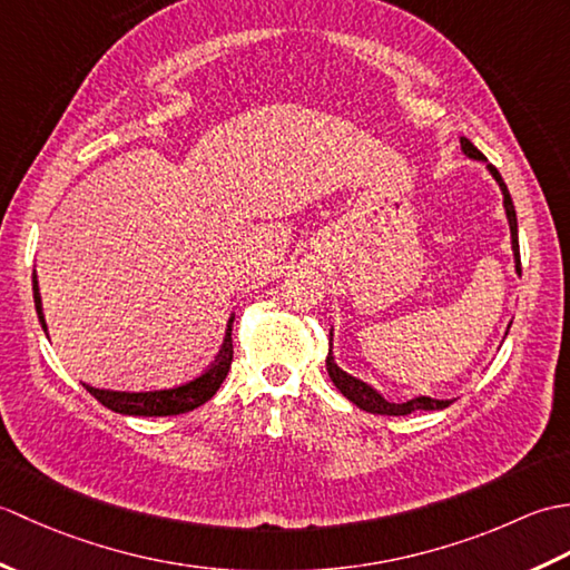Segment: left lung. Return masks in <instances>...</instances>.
<instances>
[{"label":"left lung","mask_w":570,"mask_h":570,"mask_svg":"<svg viewBox=\"0 0 570 570\" xmlns=\"http://www.w3.org/2000/svg\"><path fill=\"white\" fill-rule=\"evenodd\" d=\"M460 147H463L465 156H470V159L475 161H488L485 154H482L475 144H472L470 139H460ZM488 171L492 174V178L498 180L500 184V190H502V198H504V213H507V220H510V233H512V252H514V266H517V274H522V259H519V235H517V213H514V203H512V196L510 190H507L504 180L500 176L498 168H494L492 164H488ZM325 367H328V374L333 384L341 390L343 396H347L350 402H353L355 406H360L362 411H370V414H382V416H406L411 414V411L416 409H423V411H433V409H445L453 404V399H431V396H414L409 399V402H402V404H394V402H386V399L374 390V386H370L367 382H362L357 377H353V374L343 372L341 367L335 365V357H333V331H331V350H328V357H325Z\"/></svg>","instance_id":"1"}]
</instances>
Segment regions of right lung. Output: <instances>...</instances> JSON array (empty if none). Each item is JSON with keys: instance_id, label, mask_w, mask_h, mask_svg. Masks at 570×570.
Listing matches in <instances>:
<instances>
[{"instance_id": "right-lung-1", "label": "right lung", "mask_w": 570, "mask_h": 570, "mask_svg": "<svg viewBox=\"0 0 570 570\" xmlns=\"http://www.w3.org/2000/svg\"><path fill=\"white\" fill-rule=\"evenodd\" d=\"M33 304L36 313H39V321L46 331V318H43V306H41V294H39V282H36L33 272ZM233 321H227V333L220 353H217L213 365L198 374L196 380L186 384H178L174 390H154V392H112V390H95L90 384H82L98 402L107 409L117 411V414L127 416H176L186 414V411L198 409L200 404L208 402V399L220 390L223 380L227 377L229 365H233Z\"/></svg>"}]
</instances>
